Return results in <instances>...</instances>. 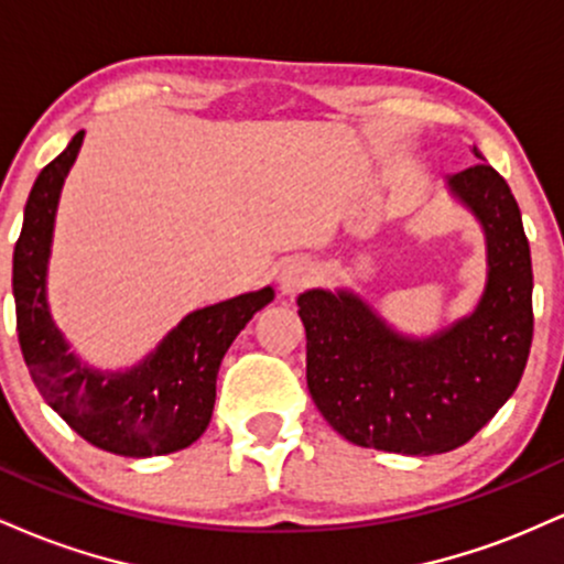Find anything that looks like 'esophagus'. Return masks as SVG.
<instances>
[{
  "mask_svg": "<svg viewBox=\"0 0 564 564\" xmlns=\"http://www.w3.org/2000/svg\"><path fill=\"white\" fill-rule=\"evenodd\" d=\"M315 275H318V268L307 257H294L281 270L283 294H300V291H304L315 281Z\"/></svg>",
  "mask_w": 564,
  "mask_h": 564,
  "instance_id": "esophagus-1",
  "label": "esophagus"
}]
</instances>
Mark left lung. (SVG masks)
Wrapping results in <instances>:
<instances>
[{"mask_svg":"<svg viewBox=\"0 0 564 564\" xmlns=\"http://www.w3.org/2000/svg\"><path fill=\"white\" fill-rule=\"evenodd\" d=\"M475 156L480 151L475 148ZM488 238V286L469 318L424 341L387 328L358 296L302 294L307 387L328 424L364 448L432 456L469 443L511 398L533 341V264L520 206L490 164L448 180Z\"/></svg>","mask_w":564,"mask_h":564,"instance_id":"obj_1","label":"left lung"}]
</instances>
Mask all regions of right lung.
<instances>
[{
  "mask_svg": "<svg viewBox=\"0 0 564 564\" xmlns=\"http://www.w3.org/2000/svg\"><path fill=\"white\" fill-rule=\"evenodd\" d=\"M84 132L39 172L25 200L23 230L12 254L18 341L42 398L95 448L145 458L187 448L215 411L217 371L238 332L273 300V289L196 310L127 373H97L68 352L44 300L50 241L63 180Z\"/></svg>",
  "mask_w": 564,
  "mask_h": 564,
  "instance_id": "add662e5",
  "label": "right lung"
}]
</instances>
